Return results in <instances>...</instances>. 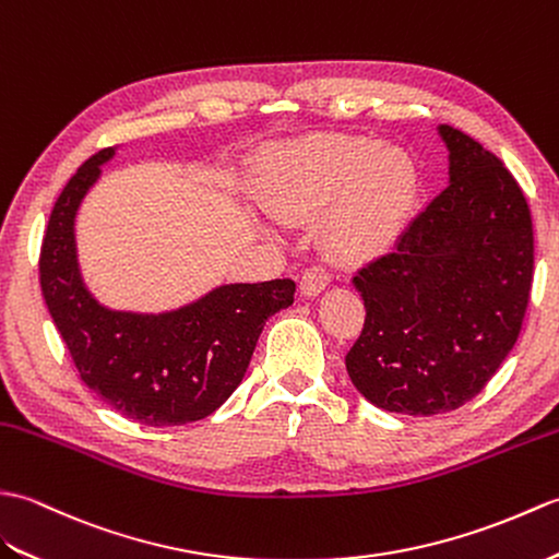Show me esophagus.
<instances>
[{"label":"esophagus","mask_w":559,"mask_h":559,"mask_svg":"<svg viewBox=\"0 0 559 559\" xmlns=\"http://www.w3.org/2000/svg\"><path fill=\"white\" fill-rule=\"evenodd\" d=\"M328 284H330V272L322 265H313L301 275L299 289L304 296H308V299H313V296H318L320 292H325Z\"/></svg>","instance_id":"34e87169"}]
</instances>
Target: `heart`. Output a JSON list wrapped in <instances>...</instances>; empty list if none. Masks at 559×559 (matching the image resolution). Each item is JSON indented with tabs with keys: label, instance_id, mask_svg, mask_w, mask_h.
<instances>
[{
	"label": "heart",
	"instance_id": "1",
	"mask_svg": "<svg viewBox=\"0 0 559 559\" xmlns=\"http://www.w3.org/2000/svg\"><path fill=\"white\" fill-rule=\"evenodd\" d=\"M418 191L414 159L364 135H311L272 147L260 159L258 198L282 222L316 219L330 251L344 260L390 248Z\"/></svg>",
	"mask_w": 559,
	"mask_h": 559
}]
</instances>
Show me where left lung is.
<instances>
[{"instance_id": "left-lung-1", "label": "left lung", "mask_w": 559, "mask_h": 559, "mask_svg": "<svg viewBox=\"0 0 559 559\" xmlns=\"http://www.w3.org/2000/svg\"><path fill=\"white\" fill-rule=\"evenodd\" d=\"M450 186L394 251L358 270L366 322L346 354L382 412L436 416L486 388L522 330L533 280L528 203L504 165L452 127Z\"/></svg>"}]
</instances>
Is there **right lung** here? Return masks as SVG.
Listing matches in <instances>:
<instances>
[{"instance_id":"1","label":"right lung","mask_w":559,"mask_h":559,"mask_svg":"<svg viewBox=\"0 0 559 559\" xmlns=\"http://www.w3.org/2000/svg\"><path fill=\"white\" fill-rule=\"evenodd\" d=\"M115 147L95 153L57 198L40 248V287L81 380L143 426L201 420L239 388L265 320L294 304L292 280L219 284L175 311H115L79 267L76 215Z\"/></svg>"}]
</instances>
